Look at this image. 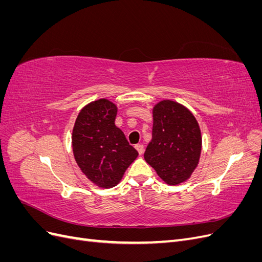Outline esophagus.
<instances>
[{
	"instance_id": "34e87169",
	"label": "esophagus",
	"mask_w": 262,
	"mask_h": 262,
	"mask_svg": "<svg viewBox=\"0 0 262 262\" xmlns=\"http://www.w3.org/2000/svg\"><path fill=\"white\" fill-rule=\"evenodd\" d=\"M136 148H137V150H138L140 155L143 154V152H144V146H143V144H137V145H136Z\"/></svg>"
}]
</instances>
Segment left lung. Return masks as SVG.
I'll list each match as a JSON object with an SVG mask.
<instances>
[{
	"label": "left lung",
	"instance_id": "1",
	"mask_svg": "<svg viewBox=\"0 0 262 262\" xmlns=\"http://www.w3.org/2000/svg\"><path fill=\"white\" fill-rule=\"evenodd\" d=\"M201 141L193 115L178 102L163 100L153 109L152 141L144 160L166 184L179 185L199 163Z\"/></svg>",
	"mask_w": 262,
	"mask_h": 262
}]
</instances>
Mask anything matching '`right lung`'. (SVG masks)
Instances as JSON below:
<instances>
[{
  "label": "right lung",
  "mask_w": 262,
  "mask_h": 262,
  "mask_svg": "<svg viewBox=\"0 0 262 262\" xmlns=\"http://www.w3.org/2000/svg\"><path fill=\"white\" fill-rule=\"evenodd\" d=\"M117 107L107 99L85 106L73 128L75 161L84 175L101 188L115 187L138 156L115 125Z\"/></svg>",
  "instance_id": "1"
}]
</instances>
